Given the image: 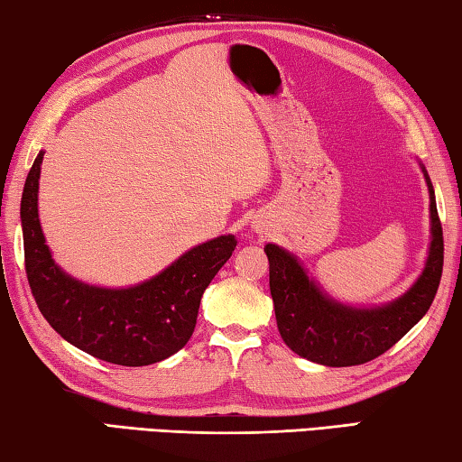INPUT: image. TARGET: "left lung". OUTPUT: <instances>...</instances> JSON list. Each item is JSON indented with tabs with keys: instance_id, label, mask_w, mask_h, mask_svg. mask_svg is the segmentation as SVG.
Wrapping results in <instances>:
<instances>
[{
	"instance_id": "1",
	"label": "left lung",
	"mask_w": 462,
	"mask_h": 462,
	"mask_svg": "<svg viewBox=\"0 0 462 462\" xmlns=\"http://www.w3.org/2000/svg\"><path fill=\"white\" fill-rule=\"evenodd\" d=\"M430 191L432 242L416 283L395 301L379 308H353L328 297L306 269L277 245H267L269 285L277 328L295 355L326 366H353L381 356L416 326L434 301L442 277L444 238L434 187L421 167Z\"/></svg>"
}]
</instances>
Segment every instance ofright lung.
<instances>
[{
  "label": "right lung",
  "instance_id": "obj_1",
  "mask_svg": "<svg viewBox=\"0 0 462 462\" xmlns=\"http://www.w3.org/2000/svg\"><path fill=\"white\" fill-rule=\"evenodd\" d=\"M42 159L41 151L26 177L20 214L28 283L46 322L73 346L106 363L144 366L175 355L191 338L201 295L232 256L236 238L226 234L203 242L134 287L83 283L52 261L44 242L38 220Z\"/></svg>",
  "mask_w": 462,
  "mask_h": 462
}]
</instances>
